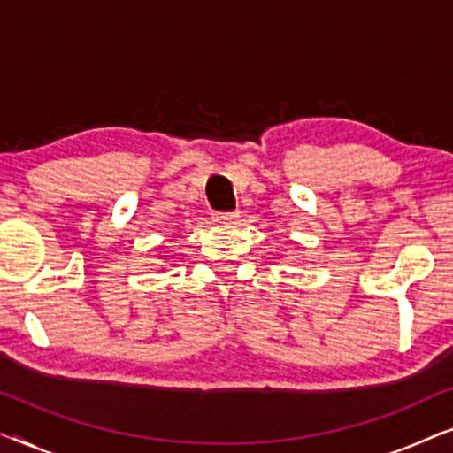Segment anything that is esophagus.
Instances as JSON below:
<instances>
[{
    "label": "esophagus",
    "instance_id": "1",
    "mask_svg": "<svg viewBox=\"0 0 453 453\" xmlns=\"http://www.w3.org/2000/svg\"><path fill=\"white\" fill-rule=\"evenodd\" d=\"M237 219H239L237 212H220V214L214 216V220L219 222V225H233V222Z\"/></svg>",
    "mask_w": 453,
    "mask_h": 453
}]
</instances>
